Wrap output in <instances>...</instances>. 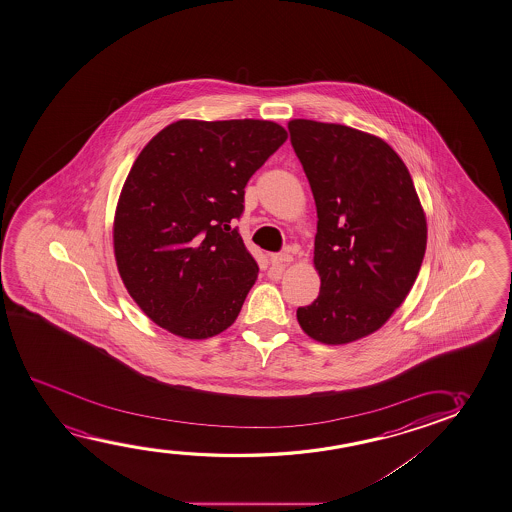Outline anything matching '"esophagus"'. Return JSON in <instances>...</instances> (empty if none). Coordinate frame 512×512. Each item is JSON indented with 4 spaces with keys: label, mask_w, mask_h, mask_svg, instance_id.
I'll list each match as a JSON object with an SVG mask.
<instances>
[{
    "label": "esophagus",
    "mask_w": 512,
    "mask_h": 512,
    "mask_svg": "<svg viewBox=\"0 0 512 512\" xmlns=\"http://www.w3.org/2000/svg\"><path fill=\"white\" fill-rule=\"evenodd\" d=\"M269 262H271V266L273 267L285 269V267L289 266L290 262H292V255H289V253H273V255L269 257Z\"/></svg>",
    "instance_id": "1"
}]
</instances>
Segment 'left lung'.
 I'll list each match as a JSON object with an SVG mask.
<instances>
[{
	"label": "left lung",
	"mask_w": 512,
	"mask_h": 512,
	"mask_svg": "<svg viewBox=\"0 0 512 512\" xmlns=\"http://www.w3.org/2000/svg\"><path fill=\"white\" fill-rule=\"evenodd\" d=\"M289 132L319 218V297L297 308V322L315 341L345 345L384 326L414 287L426 215L407 165L384 139L312 119H292Z\"/></svg>",
	"instance_id": "obj_1"
}]
</instances>
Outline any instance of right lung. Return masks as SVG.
I'll list each match as a JSON object with an SVG mask.
<instances>
[{
    "label": "right lung",
    "instance_id": "add662e5",
    "mask_svg": "<svg viewBox=\"0 0 512 512\" xmlns=\"http://www.w3.org/2000/svg\"><path fill=\"white\" fill-rule=\"evenodd\" d=\"M285 141L266 119H179L135 158L112 241L128 294L156 326L206 340L236 322L259 266L232 223L248 179Z\"/></svg>",
    "mask_w": 512,
    "mask_h": 512
}]
</instances>
